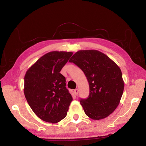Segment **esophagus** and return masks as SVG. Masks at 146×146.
Returning a JSON list of instances; mask_svg holds the SVG:
<instances>
[{
    "instance_id": "1",
    "label": "esophagus",
    "mask_w": 146,
    "mask_h": 146,
    "mask_svg": "<svg viewBox=\"0 0 146 146\" xmlns=\"http://www.w3.org/2000/svg\"><path fill=\"white\" fill-rule=\"evenodd\" d=\"M74 94H75V95H77V94H78V89L74 90Z\"/></svg>"
}]
</instances>
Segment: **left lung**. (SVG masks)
<instances>
[{
  "instance_id": "left-lung-1",
  "label": "left lung",
  "mask_w": 146,
  "mask_h": 146,
  "mask_svg": "<svg viewBox=\"0 0 146 146\" xmlns=\"http://www.w3.org/2000/svg\"><path fill=\"white\" fill-rule=\"evenodd\" d=\"M80 68L90 86L88 98L80 102L86 115L94 120L107 117L118 106L124 88L121 69L102 52L79 50L69 61Z\"/></svg>"
}]
</instances>
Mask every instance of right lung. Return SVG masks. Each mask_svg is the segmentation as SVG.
Listing matches in <instances>:
<instances>
[{"label":"right lung","mask_w":146,"mask_h":146,"mask_svg":"<svg viewBox=\"0 0 146 146\" xmlns=\"http://www.w3.org/2000/svg\"><path fill=\"white\" fill-rule=\"evenodd\" d=\"M73 53L53 51L38 59L24 77V92L35 114L42 121L56 123L64 119L72 100L60 71Z\"/></svg>","instance_id":"obj_1"}]
</instances>
